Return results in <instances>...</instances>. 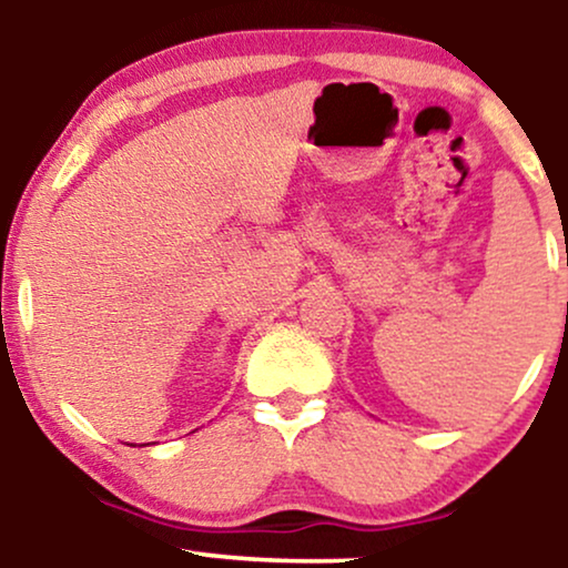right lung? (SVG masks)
Wrapping results in <instances>:
<instances>
[{
  "label": "right lung",
  "instance_id": "add662e5",
  "mask_svg": "<svg viewBox=\"0 0 568 568\" xmlns=\"http://www.w3.org/2000/svg\"><path fill=\"white\" fill-rule=\"evenodd\" d=\"M143 446H149V443H143Z\"/></svg>",
  "mask_w": 568,
  "mask_h": 568
}]
</instances>
